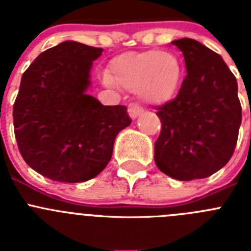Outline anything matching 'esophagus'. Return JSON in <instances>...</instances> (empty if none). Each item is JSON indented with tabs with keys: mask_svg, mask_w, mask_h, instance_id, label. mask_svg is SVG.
<instances>
[{
	"mask_svg": "<svg viewBox=\"0 0 251 251\" xmlns=\"http://www.w3.org/2000/svg\"><path fill=\"white\" fill-rule=\"evenodd\" d=\"M143 112V108L138 103H130L128 106V113H129L130 118H137L141 113Z\"/></svg>",
	"mask_w": 251,
	"mask_h": 251,
	"instance_id": "obj_1",
	"label": "esophagus"
}]
</instances>
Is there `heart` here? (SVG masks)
Returning a JSON list of instances; mask_svg holds the SVG:
<instances>
[{
  "mask_svg": "<svg viewBox=\"0 0 251 251\" xmlns=\"http://www.w3.org/2000/svg\"><path fill=\"white\" fill-rule=\"evenodd\" d=\"M182 66L176 55L161 50L128 52L110 63L106 84L138 90L153 103L170 100L178 89Z\"/></svg>",
  "mask_w": 251,
  "mask_h": 251,
  "instance_id": "obj_1",
  "label": "heart"
}]
</instances>
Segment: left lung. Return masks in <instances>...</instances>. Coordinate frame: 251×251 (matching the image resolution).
Returning a JSON list of instances; mask_svg holds the SVG:
<instances>
[{
    "instance_id": "8db88e82",
    "label": "left lung",
    "mask_w": 251,
    "mask_h": 251,
    "mask_svg": "<svg viewBox=\"0 0 251 251\" xmlns=\"http://www.w3.org/2000/svg\"><path fill=\"white\" fill-rule=\"evenodd\" d=\"M172 44L182 51L187 74L176 97L157 106L162 127L154 161L172 178H205L235 151L241 124L238 83L223 57L196 40Z\"/></svg>"
}]
</instances>
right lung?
<instances>
[{"instance_id":"add662e5","label":"right lung","mask_w":251,"mask_h":251,"mask_svg":"<svg viewBox=\"0 0 251 251\" xmlns=\"http://www.w3.org/2000/svg\"><path fill=\"white\" fill-rule=\"evenodd\" d=\"M101 48L64 41L36 57L21 77L13 128L22 158L57 182H84L112 158L114 139L132 123L124 105L86 94Z\"/></svg>"}]
</instances>
